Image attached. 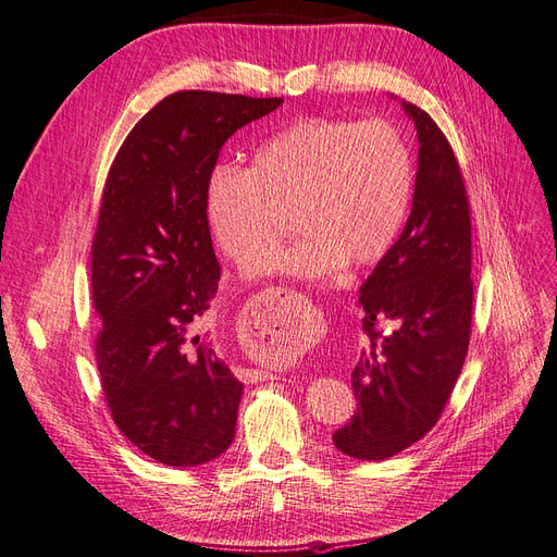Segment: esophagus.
Segmentation results:
<instances>
[{
	"instance_id": "obj_1",
	"label": "esophagus",
	"mask_w": 557,
	"mask_h": 557,
	"mask_svg": "<svg viewBox=\"0 0 557 557\" xmlns=\"http://www.w3.org/2000/svg\"><path fill=\"white\" fill-rule=\"evenodd\" d=\"M284 294H286L284 286H271V289H263V292L257 296V300H259V302H265V308H268V305H271L273 300H277V298L284 296ZM240 380H245L247 384H257V382L273 380V374L265 372V370H240Z\"/></svg>"
}]
</instances>
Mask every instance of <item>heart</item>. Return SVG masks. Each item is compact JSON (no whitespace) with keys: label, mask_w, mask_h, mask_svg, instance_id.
I'll return each instance as SVG.
<instances>
[{"label":"heart","mask_w":557,"mask_h":557,"mask_svg":"<svg viewBox=\"0 0 557 557\" xmlns=\"http://www.w3.org/2000/svg\"><path fill=\"white\" fill-rule=\"evenodd\" d=\"M414 194V157L391 120L305 117L265 138L247 171L220 164L206 183L214 245L240 268L259 263L294 218L302 236L265 271L326 277L380 261Z\"/></svg>","instance_id":"heart-1"}]
</instances>
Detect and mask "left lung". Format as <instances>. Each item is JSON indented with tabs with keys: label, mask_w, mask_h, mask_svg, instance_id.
Listing matches in <instances>:
<instances>
[{
	"label": "left lung",
	"mask_w": 557,
	"mask_h": 557,
	"mask_svg": "<svg viewBox=\"0 0 557 557\" xmlns=\"http://www.w3.org/2000/svg\"><path fill=\"white\" fill-rule=\"evenodd\" d=\"M419 171L400 238L361 286L368 349L351 372L356 414L339 451L384 460L428 435L451 398L472 333V222L451 143L414 103Z\"/></svg>",
	"instance_id": "1"
}]
</instances>
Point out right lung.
Here are the masks:
<instances>
[{"label":"right lung","mask_w":557,"mask_h":557,"mask_svg":"<svg viewBox=\"0 0 557 557\" xmlns=\"http://www.w3.org/2000/svg\"><path fill=\"white\" fill-rule=\"evenodd\" d=\"M282 103L183 89L143 115L106 177L92 238L95 354L115 425L171 468L224 454L243 384L199 335L220 263L206 183L222 146Z\"/></svg>","instance_id":"right-lung-1"}]
</instances>
